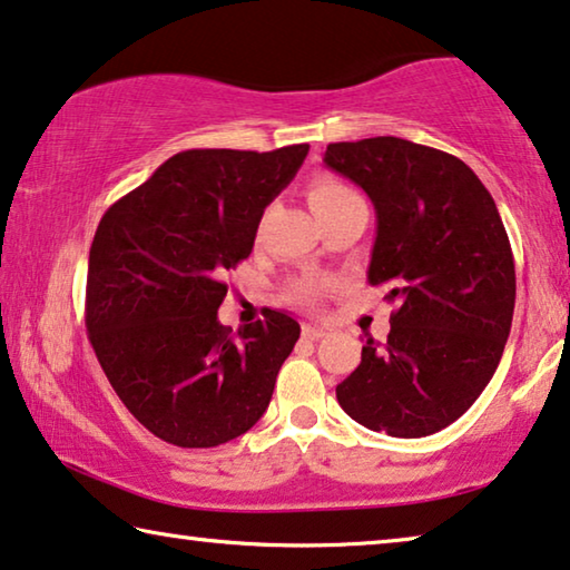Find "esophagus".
<instances>
[{"mask_svg": "<svg viewBox=\"0 0 570 570\" xmlns=\"http://www.w3.org/2000/svg\"><path fill=\"white\" fill-rule=\"evenodd\" d=\"M302 335L307 337V340H320V337H325V330L314 327V325H304L302 327Z\"/></svg>", "mask_w": 570, "mask_h": 570, "instance_id": "esophagus-1", "label": "esophagus"}]
</instances>
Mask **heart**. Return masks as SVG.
Returning <instances> with one entry per match:
<instances>
[{
  "instance_id": "heart-1",
  "label": "heart",
  "mask_w": 570,
  "mask_h": 570,
  "mask_svg": "<svg viewBox=\"0 0 570 570\" xmlns=\"http://www.w3.org/2000/svg\"><path fill=\"white\" fill-rule=\"evenodd\" d=\"M307 197H309L314 215H317L320 219L327 217V215H335V212H340V209H345L347 204L361 202V197L351 189V186L343 184L335 176H325V174L312 178ZM320 294H322V284L302 282V284H296L292 288V294H288V296H292L296 304H304V307H314V304H317V299H320Z\"/></svg>"
}]
</instances>
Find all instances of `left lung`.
<instances>
[{
  "label": "left lung",
  "mask_w": 570,
  "mask_h": 570,
  "mask_svg": "<svg viewBox=\"0 0 570 570\" xmlns=\"http://www.w3.org/2000/svg\"><path fill=\"white\" fill-rule=\"evenodd\" d=\"M325 164L371 197L368 284L396 304L386 343L366 340L337 402L373 432L432 435L502 361L517 288L504 223L479 176L438 148L384 135L330 142Z\"/></svg>",
  "instance_id": "left-lung-1"
}]
</instances>
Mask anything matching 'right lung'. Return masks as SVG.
I'll use <instances>...</instances> for the list:
<instances>
[{
	"label": "right lung",
	"mask_w": 570,
	"mask_h": 570,
	"mask_svg": "<svg viewBox=\"0 0 570 570\" xmlns=\"http://www.w3.org/2000/svg\"><path fill=\"white\" fill-rule=\"evenodd\" d=\"M309 146L176 153L105 212L89 250L87 330L122 404L178 448H215L256 424L299 322L266 309L219 325L225 274L250 256L263 209Z\"/></svg>",
	"instance_id": "right-lung-1"
}]
</instances>
